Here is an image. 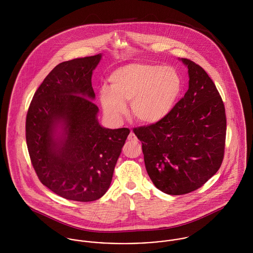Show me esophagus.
I'll return each mask as SVG.
<instances>
[{
  "label": "esophagus",
  "mask_w": 253,
  "mask_h": 253,
  "mask_svg": "<svg viewBox=\"0 0 253 253\" xmlns=\"http://www.w3.org/2000/svg\"><path fill=\"white\" fill-rule=\"evenodd\" d=\"M127 139L129 140V141H134V142H136V141H138V139H137V137H136V135L133 133V132H130L129 133V135H128V137H127Z\"/></svg>",
  "instance_id": "obj_1"
}]
</instances>
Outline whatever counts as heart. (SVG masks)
<instances>
[{
  "label": "heart",
  "mask_w": 253,
  "mask_h": 253,
  "mask_svg": "<svg viewBox=\"0 0 253 253\" xmlns=\"http://www.w3.org/2000/svg\"><path fill=\"white\" fill-rule=\"evenodd\" d=\"M110 87L103 86L99 97L109 118L120 121L131 101L133 117L141 124L163 121L174 107L182 89L178 72L169 66L133 62L117 68L109 77Z\"/></svg>",
  "instance_id": "b5f03b06"
}]
</instances>
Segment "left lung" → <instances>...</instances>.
<instances>
[{"label":"left lung","mask_w":253,"mask_h":253,"mask_svg":"<svg viewBox=\"0 0 253 253\" xmlns=\"http://www.w3.org/2000/svg\"><path fill=\"white\" fill-rule=\"evenodd\" d=\"M180 60L189 75L184 97L163 121L133 128L149 177L173 196L199 189L216 173L226 139L225 107L214 83L200 65Z\"/></svg>","instance_id":"left-lung-1"}]
</instances>
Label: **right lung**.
<instances>
[{"label":"right lung","instance_id":"1","mask_svg":"<svg viewBox=\"0 0 253 253\" xmlns=\"http://www.w3.org/2000/svg\"><path fill=\"white\" fill-rule=\"evenodd\" d=\"M101 54L55 66L37 89L26 116V143L40 181L71 201L92 202L109 189L126 127L99 125L92 71Z\"/></svg>","mask_w":253,"mask_h":253}]
</instances>
